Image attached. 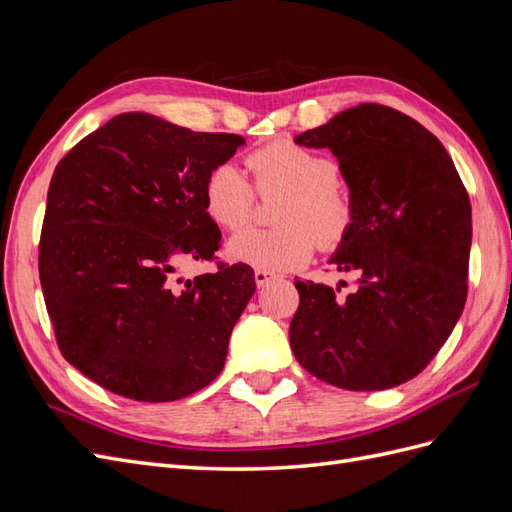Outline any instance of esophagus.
<instances>
[{"label": "esophagus", "instance_id": "34e87169", "mask_svg": "<svg viewBox=\"0 0 512 512\" xmlns=\"http://www.w3.org/2000/svg\"><path fill=\"white\" fill-rule=\"evenodd\" d=\"M275 273H271V271H265V269H256L254 271V280H256V286L260 288V286H265V284H269L271 280H275Z\"/></svg>", "mask_w": 512, "mask_h": 512}]
</instances>
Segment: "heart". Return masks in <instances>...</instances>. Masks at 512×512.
Listing matches in <instances>:
<instances>
[{"label": "heart", "mask_w": 512, "mask_h": 512, "mask_svg": "<svg viewBox=\"0 0 512 512\" xmlns=\"http://www.w3.org/2000/svg\"><path fill=\"white\" fill-rule=\"evenodd\" d=\"M260 196H282L271 230H243L228 241V254L265 271H292L312 258L316 243L331 250L346 239L354 220L350 194L337 183V164L294 141H273L247 156ZM205 209L215 224L241 230L254 218L256 193L235 162L215 164L205 179Z\"/></svg>", "instance_id": "heart-1"}]
</instances>
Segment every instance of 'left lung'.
Returning <instances> with one entry per match:
<instances>
[{"label":"left lung","instance_id":"left-lung-1","mask_svg":"<svg viewBox=\"0 0 512 512\" xmlns=\"http://www.w3.org/2000/svg\"><path fill=\"white\" fill-rule=\"evenodd\" d=\"M294 143L339 162L354 220L329 262L359 280L350 294L294 282L290 348L339 389H393L429 365L466 305L470 196L438 138L391 106L348 108Z\"/></svg>","mask_w":512,"mask_h":512}]
</instances>
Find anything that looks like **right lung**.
Returning a JSON list of instances; mask_svg holds the SVG:
<instances>
[{
	"label": "right lung",
	"mask_w": 512,
	"mask_h": 512,
	"mask_svg": "<svg viewBox=\"0 0 512 512\" xmlns=\"http://www.w3.org/2000/svg\"><path fill=\"white\" fill-rule=\"evenodd\" d=\"M245 145L149 113H121L57 164L40 235V284L64 359L136 401H175L211 384L256 290L254 271L213 260L222 232L205 209L209 170Z\"/></svg>",
	"instance_id": "obj_1"
}]
</instances>
